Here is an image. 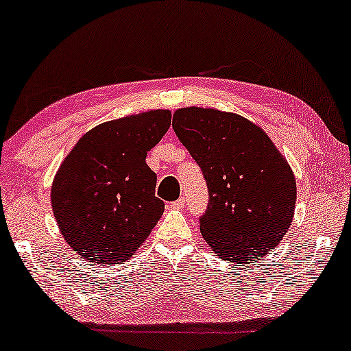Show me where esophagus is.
I'll list each match as a JSON object with an SVG mask.
<instances>
[{
	"mask_svg": "<svg viewBox=\"0 0 351 351\" xmlns=\"http://www.w3.org/2000/svg\"><path fill=\"white\" fill-rule=\"evenodd\" d=\"M185 205H186V202H185V199H183V197L177 199L174 202H171V208H174V210H183V208H185Z\"/></svg>",
	"mask_w": 351,
	"mask_h": 351,
	"instance_id": "obj_1",
	"label": "esophagus"
}]
</instances>
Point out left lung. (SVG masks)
I'll return each mask as SVG.
<instances>
[{
  "label": "left lung",
  "mask_w": 351,
  "mask_h": 351,
  "mask_svg": "<svg viewBox=\"0 0 351 351\" xmlns=\"http://www.w3.org/2000/svg\"><path fill=\"white\" fill-rule=\"evenodd\" d=\"M172 128L200 166L208 206L200 231L223 261L254 263L290 228L296 205L293 171L262 128L217 109L182 108Z\"/></svg>",
  "instance_id": "1"
}]
</instances>
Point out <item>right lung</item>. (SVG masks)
<instances>
[{
	"mask_svg": "<svg viewBox=\"0 0 351 351\" xmlns=\"http://www.w3.org/2000/svg\"><path fill=\"white\" fill-rule=\"evenodd\" d=\"M169 126L163 109L101 123L61 163L51 191L53 216L69 247L94 265L129 259L162 217L146 156Z\"/></svg>",
	"mask_w": 351,
	"mask_h": 351,
	"instance_id": "1",
	"label": "right lung"
}]
</instances>
